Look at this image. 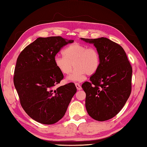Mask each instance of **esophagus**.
<instances>
[{"label": "esophagus", "instance_id": "obj_1", "mask_svg": "<svg viewBox=\"0 0 147 147\" xmlns=\"http://www.w3.org/2000/svg\"><path fill=\"white\" fill-rule=\"evenodd\" d=\"M75 85H76V87L78 90H82V86H81V85H80L79 83H75Z\"/></svg>", "mask_w": 147, "mask_h": 147}]
</instances>
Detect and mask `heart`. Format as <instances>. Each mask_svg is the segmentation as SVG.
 Wrapping results in <instances>:
<instances>
[{
  "label": "heart",
  "instance_id": "obj_1",
  "mask_svg": "<svg viewBox=\"0 0 147 147\" xmlns=\"http://www.w3.org/2000/svg\"><path fill=\"white\" fill-rule=\"evenodd\" d=\"M64 56L55 55L54 62L55 67L63 74H69L74 66L73 73L67 78L71 82H82L86 74H95L100 66V57L97 50L81 43H74L63 51Z\"/></svg>",
  "mask_w": 147,
  "mask_h": 147
}]
</instances>
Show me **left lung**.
<instances>
[{"label": "left lung", "mask_w": 147, "mask_h": 147, "mask_svg": "<svg viewBox=\"0 0 147 147\" xmlns=\"http://www.w3.org/2000/svg\"><path fill=\"white\" fill-rule=\"evenodd\" d=\"M81 39L93 44L100 57L98 70L82 86L86 93V111L95 120L107 121L120 112L129 98L132 67L117 43L104 37Z\"/></svg>", "instance_id": "8db88e82"}]
</instances>
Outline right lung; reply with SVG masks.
Instances as JSON below:
<instances>
[{
  "instance_id": "1",
  "label": "right lung",
  "mask_w": 147,
  "mask_h": 147,
  "mask_svg": "<svg viewBox=\"0 0 147 147\" xmlns=\"http://www.w3.org/2000/svg\"><path fill=\"white\" fill-rule=\"evenodd\" d=\"M74 42L61 36L40 37L19 55L14 84L24 111L43 124H52L63 117L76 92L73 83L55 88L63 74L54 59L60 49Z\"/></svg>"
}]
</instances>
